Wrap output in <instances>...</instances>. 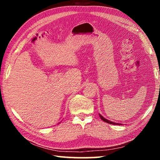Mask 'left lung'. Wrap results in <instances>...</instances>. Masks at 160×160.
<instances>
[{
    "label": "left lung",
    "mask_w": 160,
    "mask_h": 160,
    "mask_svg": "<svg viewBox=\"0 0 160 160\" xmlns=\"http://www.w3.org/2000/svg\"><path fill=\"white\" fill-rule=\"evenodd\" d=\"M99 116H100V118H101L102 120V121H104V122H107V123H110V124H113V125H122V124H121V123H114V122H112V121H109V120H107V118H104L102 115H100V114H99Z\"/></svg>",
    "instance_id": "obj_1"
}]
</instances>
